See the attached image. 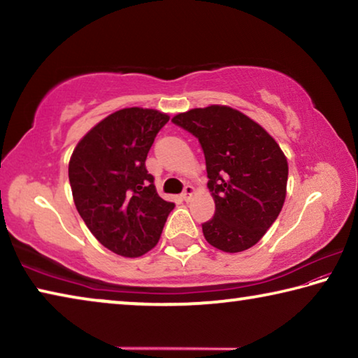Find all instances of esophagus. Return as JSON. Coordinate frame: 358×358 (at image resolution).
I'll return each mask as SVG.
<instances>
[{"instance_id": "obj_1", "label": "esophagus", "mask_w": 358, "mask_h": 358, "mask_svg": "<svg viewBox=\"0 0 358 358\" xmlns=\"http://www.w3.org/2000/svg\"><path fill=\"white\" fill-rule=\"evenodd\" d=\"M192 196H194V186H191V185H186V186H185V191H183V194H181V197H183V201H185V202H189Z\"/></svg>"}]
</instances>
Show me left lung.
I'll list each match as a JSON object with an SVG mask.
<instances>
[{"label": "left lung", "mask_w": 358, "mask_h": 358, "mask_svg": "<svg viewBox=\"0 0 358 358\" xmlns=\"http://www.w3.org/2000/svg\"><path fill=\"white\" fill-rule=\"evenodd\" d=\"M172 121L199 138L207 164L215 216L203 237L224 252L250 250L286 201L287 159L276 141L245 113L227 106L191 108Z\"/></svg>", "instance_id": "obj_1"}]
</instances>
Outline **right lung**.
<instances>
[{"label": "right lung", "instance_id": "right-lung-1", "mask_svg": "<svg viewBox=\"0 0 358 358\" xmlns=\"http://www.w3.org/2000/svg\"><path fill=\"white\" fill-rule=\"evenodd\" d=\"M169 115L129 107L108 115L72 151L69 183L78 215L96 240L123 257L153 250L175 203L156 192L145 167Z\"/></svg>", "mask_w": 358, "mask_h": 358}]
</instances>
